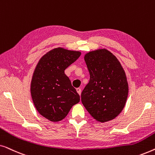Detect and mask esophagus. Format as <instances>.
Masks as SVG:
<instances>
[{
    "label": "esophagus",
    "instance_id": "obj_1",
    "mask_svg": "<svg viewBox=\"0 0 155 155\" xmlns=\"http://www.w3.org/2000/svg\"><path fill=\"white\" fill-rule=\"evenodd\" d=\"M76 90H77V92L78 93V94H79L80 95L81 94V89H80V88H77V89H76Z\"/></svg>",
    "mask_w": 155,
    "mask_h": 155
}]
</instances>
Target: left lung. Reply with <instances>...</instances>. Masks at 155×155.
<instances>
[{
	"instance_id": "8db88e82",
	"label": "left lung",
	"mask_w": 155,
	"mask_h": 155,
	"mask_svg": "<svg viewBox=\"0 0 155 155\" xmlns=\"http://www.w3.org/2000/svg\"><path fill=\"white\" fill-rule=\"evenodd\" d=\"M90 79L82 92L81 100L90 116L104 123L119 115L126 105L128 84L117 58L106 48L84 55Z\"/></svg>"
}]
</instances>
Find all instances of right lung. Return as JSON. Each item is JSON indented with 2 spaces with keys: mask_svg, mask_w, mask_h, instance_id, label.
Returning a JSON list of instances; mask_svg holds the SVG:
<instances>
[{
  "mask_svg": "<svg viewBox=\"0 0 155 155\" xmlns=\"http://www.w3.org/2000/svg\"><path fill=\"white\" fill-rule=\"evenodd\" d=\"M81 52L58 47L40 58L34 71L30 91L37 111L52 122L63 120L80 95L72 86L65 70L79 58Z\"/></svg>",
  "mask_w": 155,
  "mask_h": 155,
  "instance_id": "right-lung-1",
  "label": "right lung"
}]
</instances>
